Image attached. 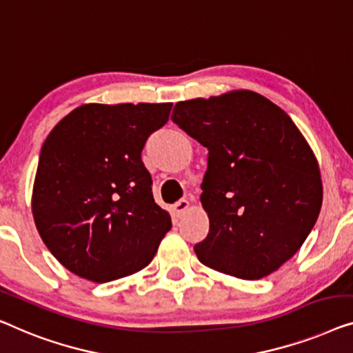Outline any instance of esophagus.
<instances>
[{"mask_svg": "<svg viewBox=\"0 0 353 353\" xmlns=\"http://www.w3.org/2000/svg\"><path fill=\"white\" fill-rule=\"evenodd\" d=\"M188 206H190V203H188V200H185V198H182V200H179L176 205L172 206V211H174V214L179 217V216H182L183 212H185Z\"/></svg>", "mask_w": 353, "mask_h": 353, "instance_id": "obj_1", "label": "esophagus"}]
</instances>
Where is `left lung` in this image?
<instances>
[{"instance_id":"obj_1","label":"left lung","mask_w":353,"mask_h":353,"mask_svg":"<svg viewBox=\"0 0 353 353\" xmlns=\"http://www.w3.org/2000/svg\"><path fill=\"white\" fill-rule=\"evenodd\" d=\"M171 120L208 148L201 205L210 233L198 259L259 280L296 254L319 219L316 158L280 107L252 91L177 102Z\"/></svg>"}]
</instances>
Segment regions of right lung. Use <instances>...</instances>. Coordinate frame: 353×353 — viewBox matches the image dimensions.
Listing matches in <instances>:
<instances>
[{"label":"right lung","mask_w":353,"mask_h":353,"mask_svg":"<svg viewBox=\"0 0 353 353\" xmlns=\"http://www.w3.org/2000/svg\"><path fill=\"white\" fill-rule=\"evenodd\" d=\"M172 103H86L49 132L39 153L32 211L61 264L107 283L150 264L171 217L153 200L142 163L148 136Z\"/></svg>","instance_id":"obj_1"}]
</instances>
